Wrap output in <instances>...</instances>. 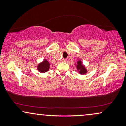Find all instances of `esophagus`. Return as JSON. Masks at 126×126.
Segmentation results:
<instances>
[{
  "label": "esophagus",
  "mask_w": 126,
  "mask_h": 126,
  "mask_svg": "<svg viewBox=\"0 0 126 126\" xmlns=\"http://www.w3.org/2000/svg\"><path fill=\"white\" fill-rule=\"evenodd\" d=\"M62 61L63 62H67V59H62Z\"/></svg>",
  "instance_id": "esophagus-1"
}]
</instances>
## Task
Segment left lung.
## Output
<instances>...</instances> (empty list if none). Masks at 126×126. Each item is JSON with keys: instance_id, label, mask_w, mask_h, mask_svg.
<instances>
[{"instance_id": "obj_1", "label": "left lung", "mask_w": 126, "mask_h": 126, "mask_svg": "<svg viewBox=\"0 0 126 126\" xmlns=\"http://www.w3.org/2000/svg\"><path fill=\"white\" fill-rule=\"evenodd\" d=\"M77 68H78V70H79V73H80V74L83 75V74H85V73H86V69H85L84 66L82 64L80 61L78 62V65H77Z\"/></svg>"}]
</instances>
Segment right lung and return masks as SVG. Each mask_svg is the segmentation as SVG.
<instances>
[{"label":"right lung","mask_w":126,"mask_h":126,"mask_svg":"<svg viewBox=\"0 0 126 126\" xmlns=\"http://www.w3.org/2000/svg\"><path fill=\"white\" fill-rule=\"evenodd\" d=\"M49 68H50V63L46 60H45L44 62H42L38 66V70L42 73H44V72L48 71Z\"/></svg>","instance_id":"obj_1"}]
</instances>
